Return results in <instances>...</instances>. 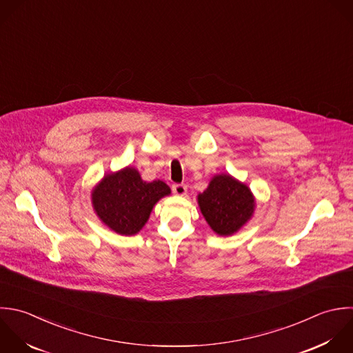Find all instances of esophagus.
Instances as JSON below:
<instances>
[{
    "instance_id": "obj_1",
    "label": "esophagus",
    "mask_w": 353,
    "mask_h": 353,
    "mask_svg": "<svg viewBox=\"0 0 353 353\" xmlns=\"http://www.w3.org/2000/svg\"><path fill=\"white\" fill-rule=\"evenodd\" d=\"M172 190H173V192H174L176 195H179V196H184V195L187 194V185H185V184H174V185L172 187Z\"/></svg>"
}]
</instances>
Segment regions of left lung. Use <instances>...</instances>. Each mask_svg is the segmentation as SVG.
<instances>
[{"label": "left lung", "mask_w": 353, "mask_h": 353, "mask_svg": "<svg viewBox=\"0 0 353 353\" xmlns=\"http://www.w3.org/2000/svg\"><path fill=\"white\" fill-rule=\"evenodd\" d=\"M196 202L209 227L220 236H231L246 225L256 210L252 190L231 174H216Z\"/></svg>", "instance_id": "left-lung-1"}]
</instances>
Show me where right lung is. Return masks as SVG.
Wrapping results in <instances>:
<instances>
[{"label": "right lung", "instance_id": "1", "mask_svg": "<svg viewBox=\"0 0 353 353\" xmlns=\"http://www.w3.org/2000/svg\"><path fill=\"white\" fill-rule=\"evenodd\" d=\"M168 195V184L161 180L147 183L136 168L126 166L104 174L93 187L90 198L96 216L105 227L130 236L140 232L154 206Z\"/></svg>", "mask_w": 353, "mask_h": 353}]
</instances>
